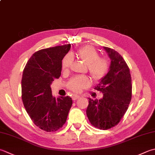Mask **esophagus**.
<instances>
[{"instance_id": "obj_1", "label": "esophagus", "mask_w": 155, "mask_h": 155, "mask_svg": "<svg viewBox=\"0 0 155 155\" xmlns=\"http://www.w3.org/2000/svg\"><path fill=\"white\" fill-rule=\"evenodd\" d=\"M79 97H80V96L77 95H72V99L74 100V101H75V100L78 99Z\"/></svg>"}]
</instances>
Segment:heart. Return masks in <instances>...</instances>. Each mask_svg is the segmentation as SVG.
I'll return each instance as SVG.
<instances>
[{"label": "heart", "instance_id": "heart-1", "mask_svg": "<svg viewBox=\"0 0 155 155\" xmlns=\"http://www.w3.org/2000/svg\"><path fill=\"white\" fill-rule=\"evenodd\" d=\"M75 56L87 65L88 71L94 80H101L107 73L109 68L107 60L99 57V54L95 48L89 45L81 48L75 54L71 53L64 58L62 64L63 71H66L70 68ZM90 84L89 78L85 76H78L68 82V87L74 93H81L89 87Z\"/></svg>", "mask_w": 155, "mask_h": 155}]
</instances>
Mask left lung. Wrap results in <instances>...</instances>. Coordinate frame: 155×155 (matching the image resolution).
Listing matches in <instances>:
<instances>
[{
	"mask_svg": "<svg viewBox=\"0 0 155 155\" xmlns=\"http://www.w3.org/2000/svg\"><path fill=\"white\" fill-rule=\"evenodd\" d=\"M111 60L108 72L95 89L103 97L89 99L86 113L95 128L107 130L120 122L128 108L132 98V78L130 69L122 56L113 49L104 47Z\"/></svg>",
	"mask_w": 155,
	"mask_h": 155,
	"instance_id": "left-lung-1",
	"label": "left lung"
}]
</instances>
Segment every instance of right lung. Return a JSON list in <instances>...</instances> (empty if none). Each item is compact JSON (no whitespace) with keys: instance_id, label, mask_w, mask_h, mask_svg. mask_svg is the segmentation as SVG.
Instances as JSON below:
<instances>
[{"instance_id":"obj_1","label":"right lung","mask_w":155,"mask_h":155,"mask_svg":"<svg viewBox=\"0 0 155 155\" xmlns=\"http://www.w3.org/2000/svg\"><path fill=\"white\" fill-rule=\"evenodd\" d=\"M71 44L40 50L33 54L23 70L21 80L22 100L36 126L46 132H55L65 124L72 100L68 96L57 99L51 84L61 75L62 60Z\"/></svg>"}]
</instances>
